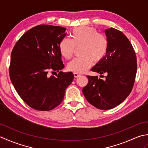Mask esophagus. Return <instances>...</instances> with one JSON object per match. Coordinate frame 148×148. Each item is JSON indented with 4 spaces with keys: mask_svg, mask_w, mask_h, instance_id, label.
<instances>
[{
    "mask_svg": "<svg viewBox=\"0 0 148 148\" xmlns=\"http://www.w3.org/2000/svg\"><path fill=\"white\" fill-rule=\"evenodd\" d=\"M81 75L80 74H77V73H76V72H74V77H76V78H77V77H78L79 76H80Z\"/></svg>",
    "mask_w": 148,
    "mask_h": 148,
    "instance_id": "obj_1",
    "label": "esophagus"
}]
</instances>
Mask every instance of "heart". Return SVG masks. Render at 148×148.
I'll list each match as a JSON object with an SVG mask.
<instances>
[{"label":"heart","mask_w":148,"mask_h":148,"mask_svg":"<svg viewBox=\"0 0 148 148\" xmlns=\"http://www.w3.org/2000/svg\"><path fill=\"white\" fill-rule=\"evenodd\" d=\"M71 39L64 38L59 45L62 56L70 59L73 56L75 46H82L81 57L72 60L67 65L69 71L81 74L86 72L93 62L99 63L105 57L108 49V41L106 37L93 27H79L71 32Z\"/></svg>","instance_id":"1"}]
</instances>
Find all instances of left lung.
I'll return each mask as SVG.
<instances>
[{"label": "left lung", "instance_id": "obj_1", "mask_svg": "<svg viewBox=\"0 0 148 148\" xmlns=\"http://www.w3.org/2000/svg\"><path fill=\"white\" fill-rule=\"evenodd\" d=\"M108 49L105 57L91 69L104 79L87 76L88 83L83 88L87 101L97 109L108 110L124 101L133 88L137 72L136 55L129 40L114 28L105 30ZM102 76V75H100Z\"/></svg>", "mask_w": 148, "mask_h": 148}]
</instances>
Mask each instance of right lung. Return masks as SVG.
Segmentation results:
<instances>
[{
    "label": "right lung",
    "mask_w": 148,
    "mask_h": 148,
    "mask_svg": "<svg viewBox=\"0 0 148 148\" xmlns=\"http://www.w3.org/2000/svg\"><path fill=\"white\" fill-rule=\"evenodd\" d=\"M65 30L60 26L39 25L25 33L12 49L11 81L22 100L34 109L50 111L60 104L74 79L72 72H59L64 68L59 45Z\"/></svg>",
    "instance_id": "add662e5"
}]
</instances>
